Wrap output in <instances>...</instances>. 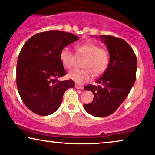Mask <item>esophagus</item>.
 Here are the masks:
<instances>
[{"label": "esophagus", "instance_id": "obj_1", "mask_svg": "<svg viewBox=\"0 0 155 155\" xmlns=\"http://www.w3.org/2000/svg\"><path fill=\"white\" fill-rule=\"evenodd\" d=\"M75 88H77V89H80V90H83L84 89V87H82V86H81V85H78V84H75Z\"/></svg>", "mask_w": 155, "mask_h": 155}]
</instances>
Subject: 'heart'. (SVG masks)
I'll return each mask as SVG.
<instances>
[{
	"instance_id": "obj_1",
	"label": "heart",
	"mask_w": 155,
	"mask_h": 155,
	"mask_svg": "<svg viewBox=\"0 0 155 155\" xmlns=\"http://www.w3.org/2000/svg\"><path fill=\"white\" fill-rule=\"evenodd\" d=\"M76 55L85 57L82 70H73L68 74V78L78 84H83L92 79V73L95 75L103 73L110 63V54L105 48L92 42L80 43L75 46ZM60 60L65 68L70 69L75 63V55L69 48L65 47L60 53Z\"/></svg>"
}]
</instances>
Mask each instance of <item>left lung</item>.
Listing matches in <instances>:
<instances>
[{"label":"left lung","instance_id":"8db88e82","mask_svg":"<svg viewBox=\"0 0 155 155\" xmlns=\"http://www.w3.org/2000/svg\"><path fill=\"white\" fill-rule=\"evenodd\" d=\"M100 38L107 45L110 63L96 81L100 85L84 87L94 95L92 102L84 104V108L91 115L103 117L115 112L129 95L135 82L137 61L131 46L124 40L111 35H100Z\"/></svg>","mask_w":155,"mask_h":155}]
</instances>
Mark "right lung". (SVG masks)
Masks as SVG:
<instances>
[{
	"label": "right lung",
	"instance_id": "add662e5",
	"mask_svg": "<svg viewBox=\"0 0 155 155\" xmlns=\"http://www.w3.org/2000/svg\"><path fill=\"white\" fill-rule=\"evenodd\" d=\"M78 39L73 33L49 31L35 34L24 44L18 58L16 82L23 103L34 113L53 114L66 90L75 86L73 80L58 78L66 75L60 51Z\"/></svg>",
	"mask_w": 155,
	"mask_h": 155
}]
</instances>
